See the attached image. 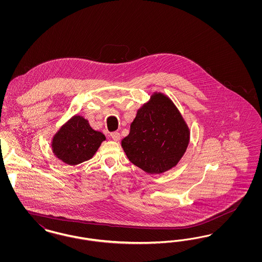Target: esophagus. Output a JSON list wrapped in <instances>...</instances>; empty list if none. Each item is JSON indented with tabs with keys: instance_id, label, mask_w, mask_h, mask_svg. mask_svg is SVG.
I'll use <instances>...</instances> for the list:
<instances>
[{
	"instance_id": "34e87169",
	"label": "esophagus",
	"mask_w": 262,
	"mask_h": 262,
	"mask_svg": "<svg viewBox=\"0 0 262 262\" xmlns=\"http://www.w3.org/2000/svg\"><path fill=\"white\" fill-rule=\"evenodd\" d=\"M111 137H112L114 141H119V140H120V138H121V136H120V133L115 132V133H112V134H111Z\"/></svg>"
}]
</instances>
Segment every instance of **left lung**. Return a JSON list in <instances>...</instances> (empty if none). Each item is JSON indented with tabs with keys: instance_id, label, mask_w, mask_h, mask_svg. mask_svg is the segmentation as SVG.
Wrapping results in <instances>:
<instances>
[{
	"instance_id": "8db88e82",
	"label": "left lung",
	"mask_w": 262,
	"mask_h": 262,
	"mask_svg": "<svg viewBox=\"0 0 262 262\" xmlns=\"http://www.w3.org/2000/svg\"><path fill=\"white\" fill-rule=\"evenodd\" d=\"M189 138V127L174 102L155 91L137 110L121 143L133 164L147 174H162L180 162Z\"/></svg>"
}]
</instances>
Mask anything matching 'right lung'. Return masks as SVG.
Here are the masks:
<instances>
[{
	"instance_id": "add662e5",
	"label": "right lung",
	"mask_w": 262,
	"mask_h": 262,
	"mask_svg": "<svg viewBox=\"0 0 262 262\" xmlns=\"http://www.w3.org/2000/svg\"><path fill=\"white\" fill-rule=\"evenodd\" d=\"M106 137L93 129L83 116L75 114L52 137L51 147L56 158L75 166L91 159Z\"/></svg>"
}]
</instances>
